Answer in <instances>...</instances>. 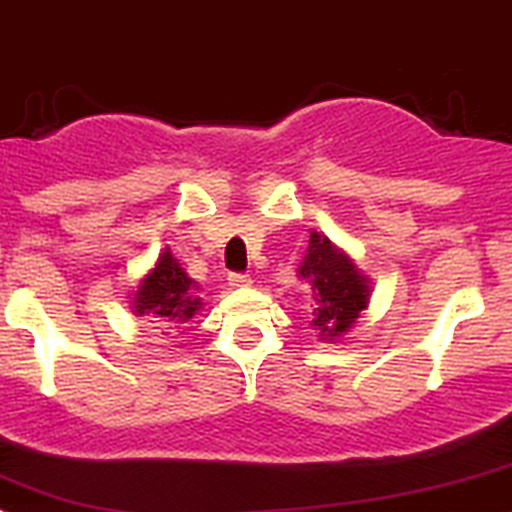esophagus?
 <instances>
[{"label": "esophagus", "instance_id": "obj_1", "mask_svg": "<svg viewBox=\"0 0 512 512\" xmlns=\"http://www.w3.org/2000/svg\"><path fill=\"white\" fill-rule=\"evenodd\" d=\"M229 285H232V288H247V285L252 283V278L250 275H247V272H229Z\"/></svg>", "mask_w": 512, "mask_h": 512}]
</instances>
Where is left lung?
<instances>
[{
  "label": "left lung",
  "instance_id": "left-lung-1",
  "mask_svg": "<svg viewBox=\"0 0 512 512\" xmlns=\"http://www.w3.org/2000/svg\"><path fill=\"white\" fill-rule=\"evenodd\" d=\"M300 275L313 283V326H318L321 336L333 338L346 333L369 303L366 278L326 237L310 234L308 255L300 265Z\"/></svg>",
  "mask_w": 512,
  "mask_h": 512
}]
</instances>
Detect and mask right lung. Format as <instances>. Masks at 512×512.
I'll return each instance as SVG.
<instances>
[{"mask_svg":"<svg viewBox=\"0 0 512 512\" xmlns=\"http://www.w3.org/2000/svg\"><path fill=\"white\" fill-rule=\"evenodd\" d=\"M194 283L186 278L179 262L166 250L156 262L154 272L141 283L136 293V313L161 318L169 323H186L199 310V298L194 295Z\"/></svg>","mask_w":512,"mask_h":512,"instance_id":"1","label":"right lung"}]
</instances>
